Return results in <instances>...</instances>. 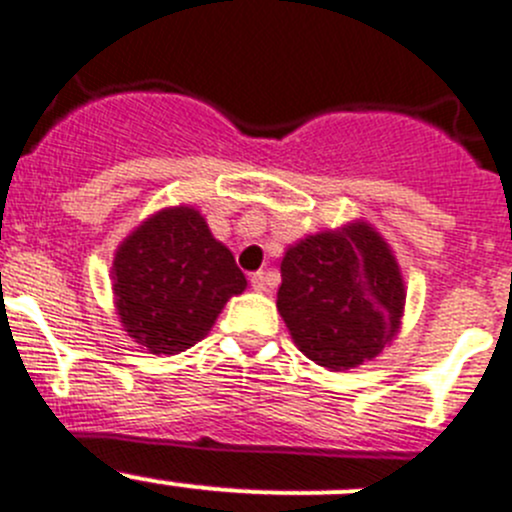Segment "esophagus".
<instances>
[{"mask_svg": "<svg viewBox=\"0 0 512 512\" xmlns=\"http://www.w3.org/2000/svg\"><path fill=\"white\" fill-rule=\"evenodd\" d=\"M252 288H255L257 293H267V288H270V275H267L265 270L255 272V275H252Z\"/></svg>", "mask_w": 512, "mask_h": 512, "instance_id": "esophagus-1", "label": "esophagus"}]
</instances>
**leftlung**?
<instances>
[{"instance_id": "8db88e82", "label": "left lung", "mask_w": 512, "mask_h": 512, "mask_svg": "<svg viewBox=\"0 0 512 512\" xmlns=\"http://www.w3.org/2000/svg\"><path fill=\"white\" fill-rule=\"evenodd\" d=\"M280 275V315L295 346L318 366L356 369L399 333L404 278L371 224L308 234L288 247Z\"/></svg>"}]
</instances>
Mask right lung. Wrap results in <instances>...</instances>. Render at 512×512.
<instances>
[{
    "label": "right lung",
    "mask_w": 512,
    "mask_h": 512,
    "mask_svg": "<svg viewBox=\"0 0 512 512\" xmlns=\"http://www.w3.org/2000/svg\"><path fill=\"white\" fill-rule=\"evenodd\" d=\"M247 288L232 252L194 207H169L138 224L113 257L123 331L151 353L194 346L232 295Z\"/></svg>",
    "instance_id": "1"
}]
</instances>
